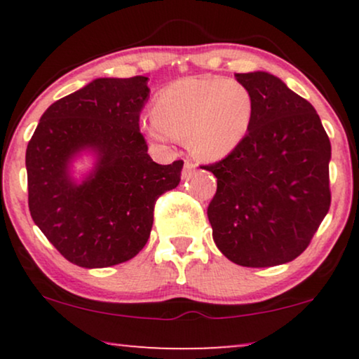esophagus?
I'll use <instances>...</instances> for the list:
<instances>
[{"mask_svg": "<svg viewBox=\"0 0 359 359\" xmlns=\"http://www.w3.org/2000/svg\"><path fill=\"white\" fill-rule=\"evenodd\" d=\"M196 168V165L191 160L184 161V168H183V178H188V176L193 173V170Z\"/></svg>", "mask_w": 359, "mask_h": 359, "instance_id": "obj_1", "label": "esophagus"}]
</instances>
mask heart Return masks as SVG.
I'll use <instances>...</instances> for the list:
<instances>
[{"instance_id":"b5f03b06","label":"heart","mask_w":359,"mask_h":359,"mask_svg":"<svg viewBox=\"0 0 359 359\" xmlns=\"http://www.w3.org/2000/svg\"><path fill=\"white\" fill-rule=\"evenodd\" d=\"M255 102L242 83L220 76L184 78L165 86L155 97L154 119L142 124L150 140H188L199 158L227 156L248 135Z\"/></svg>"}]
</instances>
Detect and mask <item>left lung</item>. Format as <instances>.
Here are the masks:
<instances>
[{
    "instance_id": "1",
    "label": "left lung",
    "mask_w": 359,
    "mask_h": 359,
    "mask_svg": "<svg viewBox=\"0 0 359 359\" xmlns=\"http://www.w3.org/2000/svg\"><path fill=\"white\" fill-rule=\"evenodd\" d=\"M255 102L245 140L204 170L217 178L208 208L230 262L276 266L297 258L330 209V140L307 100L266 72L237 73ZM203 168V166H201Z\"/></svg>"
}]
</instances>
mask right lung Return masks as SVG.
Listing matches in <instances>:
<instances>
[{"instance_id": "add662e5", "label": "right lung", "mask_w": 359, "mask_h": 359, "mask_svg": "<svg viewBox=\"0 0 359 359\" xmlns=\"http://www.w3.org/2000/svg\"><path fill=\"white\" fill-rule=\"evenodd\" d=\"M147 76L96 78L48 106L26 150L29 210L62 257L81 268H107L134 258L154 225L156 199L180 184L183 160L158 165L140 134L149 100ZM97 156L82 182L71 160Z\"/></svg>"}]
</instances>
